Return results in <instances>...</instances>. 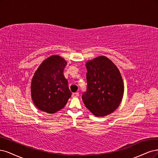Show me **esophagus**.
Returning a JSON list of instances; mask_svg holds the SVG:
<instances>
[{
    "mask_svg": "<svg viewBox=\"0 0 158 158\" xmlns=\"http://www.w3.org/2000/svg\"><path fill=\"white\" fill-rule=\"evenodd\" d=\"M79 96V93H74L72 94V96L73 97H77V96Z\"/></svg>",
    "mask_w": 158,
    "mask_h": 158,
    "instance_id": "34e87169",
    "label": "esophagus"
}]
</instances>
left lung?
<instances>
[{
	"label": "left lung",
	"instance_id": "1",
	"mask_svg": "<svg viewBox=\"0 0 158 158\" xmlns=\"http://www.w3.org/2000/svg\"><path fill=\"white\" fill-rule=\"evenodd\" d=\"M87 89L82 100L95 116H105L118 108L123 98V81L119 70L104 56L86 63Z\"/></svg>",
	"mask_w": 158,
	"mask_h": 158
}]
</instances>
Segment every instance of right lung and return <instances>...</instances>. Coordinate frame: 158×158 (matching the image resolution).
<instances>
[{
  "label": "right lung",
  "mask_w": 158,
  "mask_h": 158,
  "mask_svg": "<svg viewBox=\"0 0 158 158\" xmlns=\"http://www.w3.org/2000/svg\"><path fill=\"white\" fill-rule=\"evenodd\" d=\"M67 62L58 55L44 60L35 72L31 85V98L37 108L53 114L67 104L72 93L64 75Z\"/></svg>",
  "instance_id": "obj_1"
}]
</instances>
